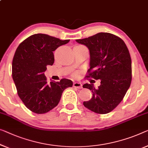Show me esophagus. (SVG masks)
<instances>
[{
    "mask_svg": "<svg viewBox=\"0 0 148 148\" xmlns=\"http://www.w3.org/2000/svg\"><path fill=\"white\" fill-rule=\"evenodd\" d=\"M73 86L74 88H79V89H81V88H82V84L80 82H74L73 84Z\"/></svg>",
    "mask_w": 148,
    "mask_h": 148,
    "instance_id": "obj_1",
    "label": "esophagus"
}]
</instances>
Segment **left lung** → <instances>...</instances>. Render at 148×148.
<instances>
[{"instance_id": "left-lung-1", "label": "left lung", "mask_w": 148, "mask_h": 148, "mask_svg": "<svg viewBox=\"0 0 148 148\" xmlns=\"http://www.w3.org/2000/svg\"><path fill=\"white\" fill-rule=\"evenodd\" d=\"M77 42L90 51V68L86 78L101 80L96 89L90 84L83 88L91 90L92 98L83 104L97 114L112 111L123 100L132 82V60L122 39L108 32H100Z\"/></svg>"}]
</instances>
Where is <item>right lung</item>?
<instances>
[{"label": "right lung", "mask_w": 148, "mask_h": 148, "mask_svg": "<svg viewBox=\"0 0 148 148\" xmlns=\"http://www.w3.org/2000/svg\"><path fill=\"white\" fill-rule=\"evenodd\" d=\"M69 41L35 34L16 48L12 64V79L19 98L32 112L41 114L50 111L58 104L64 90L73 85L66 78L48 82L44 73L47 66L54 64L53 51Z\"/></svg>", "instance_id": "obj_1"}]
</instances>
